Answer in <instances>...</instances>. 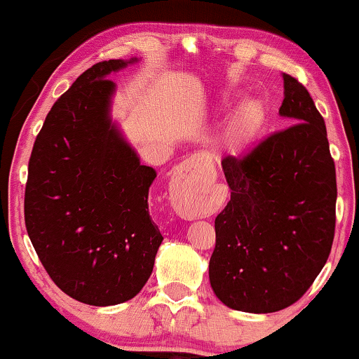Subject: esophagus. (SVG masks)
<instances>
[{
	"label": "esophagus",
	"mask_w": 359,
	"mask_h": 359,
	"mask_svg": "<svg viewBox=\"0 0 359 359\" xmlns=\"http://www.w3.org/2000/svg\"><path fill=\"white\" fill-rule=\"evenodd\" d=\"M203 187V177L192 174L191 163H184L172 179V203H174L175 211L184 219H197V217H205V214H208L205 212V204L203 203V196H201Z\"/></svg>",
	"instance_id": "obj_1"
}]
</instances>
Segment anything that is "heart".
<instances>
[{
  "instance_id": "heart-1",
  "label": "heart",
  "mask_w": 359,
  "mask_h": 359,
  "mask_svg": "<svg viewBox=\"0 0 359 359\" xmlns=\"http://www.w3.org/2000/svg\"><path fill=\"white\" fill-rule=\"evenodd\" d=\"M234 102H236V100L233 96H226L221 102V111L233 108ZM263 119H265V111H263L259 102H243L236 116H234L231 130H229V142L236 147L245 145L246 142H250L258 133V130L263 125Z\"/></svg>"
}]
</instances>
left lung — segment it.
<instances>
[{
    "mask_svg": "<svg viewBox=\"0 0 359 359\" xmlns=\"http://www.w3.org/2000/svg\"><path fill=\"white\" fill-rule=\"evenodd\" d=\"M278 113L294 125L221 160L231 201L214 221L209 280L224 306L253 314L297 302L334 240L336 168L325 123L288 74Z\"/></svg>",
    "mask_w": 359,
    "mask_h": 359,
    "instance_id": "left-lung-1",
    "label": "left lung"
}]
</instances>
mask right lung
I'll list each match as a JSON object with an SVG mask.
<instances>
[{
    "label": "right lung",
    "instance_id": "right-lung-1",
    "mask_svg": "<svg viewBox=\"0 0 359 359\" xmlns=\"http://www.w3.org/2000/svg\"><path fill=\"white\" fill-rule=\"evenodd\" d=\"M88 69L48 111L36 135L25 189V224L57 287L89 306L133 299L154 270L162 233L148 212L156 172L142 165L111 121V72Z\"/></svg>",
    "mask_w": 359,
    "mask_h": 359
}]
</instances>
